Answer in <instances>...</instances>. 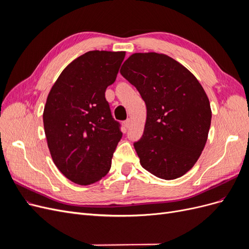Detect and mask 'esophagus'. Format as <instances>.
Segmentation results:
<instances>
[{
    "label": "esophagus",
    "mask_w": 249,
    "mask_h": 249,
    "mask_svg": "<svg viewBox=\"0 0 249 249\" xmlns=\"http://www.w3.org/2000/svg\"><path fill=\"white\" fill-rule=\"evenodd\" d=\"M131 119L130 118H127L126 120H125V122L124 123V126L126 127V129H127V127H130V125H131Z\"/></svg>",
    "instance_id": "1"
}]
</instances>
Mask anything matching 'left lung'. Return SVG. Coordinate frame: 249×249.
I'll list each match as a JSON object with an SVG mask.
<instances>
[{"label":"left lung","instance_id":"8db88e82","mask_svg":"<svg viewBox=\"0 0 249 249\" xmlns=\"http://www.w3.org/2000/svg\"><path fill=\"white\" fill-rule=\"evenodd\" d=\"M146 105L142 137L134 143L142 167L163 179L189 171L206 145L212 118L200 83L175 59L136 53L120 70Z\"/></svg>","mask_w":249,"mask_h":249}]
</instances>
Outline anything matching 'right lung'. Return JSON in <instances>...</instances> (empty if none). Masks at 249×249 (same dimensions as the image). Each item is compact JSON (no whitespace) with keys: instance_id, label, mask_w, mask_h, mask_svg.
Wrapping results in <instances>:
<instances>
[{"instance_id":"1","label":"right lung","mask_w":249,"mask_h":249,"mask_svg":"<svg viewBox=\"0 0 249 249\" xmlns=\"http://www.w3.org/2000/svg\"><path fill=\"white\" fill-rule=\"evenodd\" d=\"M124 56V52L85 53L65 67L48 95L43 125L52 159L76 184H93L111 168L123 133L105 92Z\"/></svg>"}]
</instances>
